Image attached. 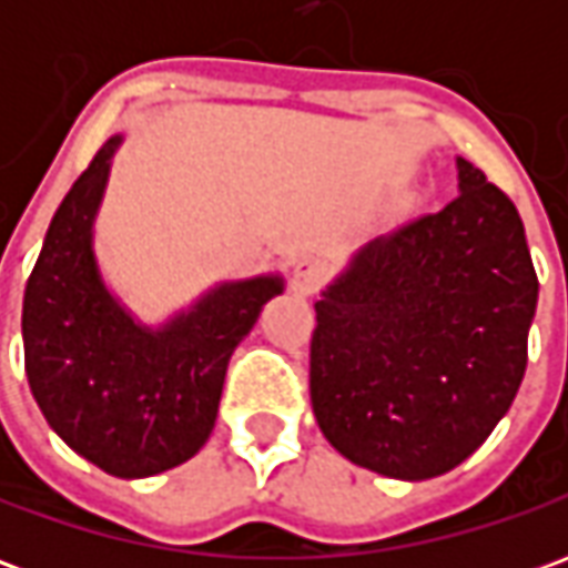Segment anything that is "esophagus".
Returning a JSON list of instances; mask_svg holds the SVG:
<instances>
[{"instance_id": "esophagus-1", "label": "esophagus", "mask_w": 568, "mask_h": 568, "mask_svg": "<svg viewBox=\"0 0 568 568\" xmlns=\"http://www.w3.org/2000/svg\"><path fill=\"white\" fill-rule=\"evenodd\" d=\"M325 276H328V271H325L322 261L301 258L295 264V271H292V288L301 292V295H316L322 283H325Z\"/></svg>"}]
</instances>
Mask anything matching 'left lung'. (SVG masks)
<instances>
[{
  "mask_svg": "<svg viewBox=\"0 0 568 568\" xmlns=\"http://www.w3.org/2000/svg\"><path fill=\"white\" fill-rule=\"evenodd\" d=\"M536 301L520 212L459 158V194L368 243L316 304L322 435L386 477L456 468L520 389Z\"/></svg>",
  "mask_w": 568,
  "mask_h": 568,
  "instance_id": "1",
  "label": "left lung"
}]
</instances>
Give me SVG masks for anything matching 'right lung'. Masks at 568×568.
I'll return each mask as SVG.
<instances>
[{
    "label": "right lung",
    "instance_id": "add662e5",
    "mask_svg": "<svg viewBox=\"0 0 568 568\" xmlns=\"http://www.w3.org/2000/svg\"><path fill=\"white\" fill-rule=\"evenodd\" d=\"M118 142L93 154L51 219L23 292V365L36 405L72 450L109 475L151 477L206 444L227 362L283 283L222 285L161 332L130 320L91 248Z\"/></svg>",
    "mask_w": 568,
    "mask_h": 568
}]
</instances>
